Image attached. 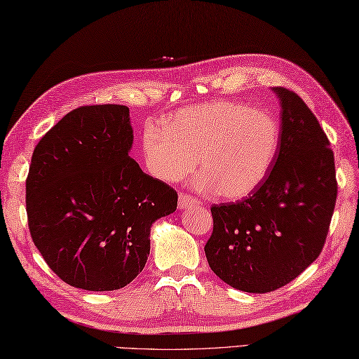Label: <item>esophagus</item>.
Instances as JSON below:
<instances>
[{"label":"esophagus","mask_w":359,"mask_h":359,"mask_svg":"<svg viewBox=\"0 0 359 359\" xmlns=\"http://www.w3.org/2000/svg\"><path fill=\"white\" fill-rule=\"evenodd\" d=\"M201 201L197 197L187 194V193H180L179 194V208L187 210V208H193V207H199Z\"/></svg>","instance_id":"34e87169"}]
</instances>
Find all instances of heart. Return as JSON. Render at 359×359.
Masks as SVG:
<instances>
[{
  "label": "heart",
  "mask_w": 359,
  "mask_h": 359,
  "mask_svg": "<svg viewBox=\"0 0 359 359\" xmlns=\"http://www.w3.org/2000/svg\"><path fill=\"white\" fill-rule=\"evenodd\" d=\"M280 128L273 114L234 102L187 108L148 125L142 152L149 172L165 182L191 174L201 157L199 187L242 199L265 180L276 158Z\"/></svg>",
  "instance_id": "heart-1"
}]
</instances>
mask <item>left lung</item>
<instances>
[{"label": "left lung", "instance_id": "obj_1", "mask_svg": "<svg viewBox=\"0 0 359 359\" xmlns=\"http://www.w3.org/2000/svg\"><path fill=\"white\" fill-rule=\"evenodd\" d=\"M274 166L248 197L211 207L205 243L217 276L242 292L269 293L296 279L321 255L338 196L330 142L315 114L287 88Z\"/></svg>", "mask_w": 359, "mask_h": 359}]
</instances>
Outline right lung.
Returning a JSON list of instances; mask_svg holds the SVG:
<instances>
[{
    "label": "right lung",
    "instance_id": "right-lung-1",
    "mask_svg": "<svg viewBox=\"0 0 359 359\" xmlns=\"http://www.w3.org/2000/svg\"><path fill=\"white\" fill-rule=\"evenodd\" d=\"M123 104L80 106L46 133L26 179L30 238L72 287L109 292L137 278L151 225L177 208V191L144 174Z\"/></svg>",
    "mask_w": 359,
    "mask_h": 359
}]
</instances>
